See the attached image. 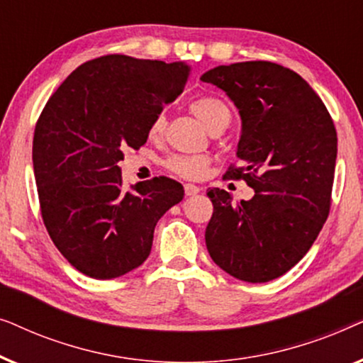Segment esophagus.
<instances>
[{"instance_id":"obj_1","label":"esophagus","mask_w":363,"mask_h":363,"mask_svg":"<svg viewBox=\"0 0 363 363\" xmlns=\"http://www.w3.org/2000/svg\"><path fill=\"white\" fill-rule=\"evenodd\" d=\"M200 190H201L200 186L191 185V183H186V185H185V195H186V196H193V195H196V193H200Z\"/></svg>"}]
</instances>
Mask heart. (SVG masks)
<instances>
[{"instance_id":"b5f03b06","label":"heart","mask_w":363,"mask_h":363,"mask_svg":"<svg viewBox=\"0 0 363 363\" xmlns=\"http://www.w3.org/2000/svg\"><path fill=\"white\" fill-rule=\"evenodd\" d=\"M191 112L195 113L205 128L210 133H216L230 125L231 111L221 99L205 96L198 97L191 102ZM167 127L165 112L155 113V117L150 121L148 125V137L157 140L163 135ZM165 167L177 177L186 178V180H198L205 175L208 168V158L203 155H173L165 160Z\"/></svg>"}]
</instances>
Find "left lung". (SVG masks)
<instances>
[{
    "label": "left lung",
    "mask_w": 363,
    "mask_h": 363,
    "mask_svg": "<svg viewBox=\"0 0 363 363\" xmlns=\"http://www.w3.org/2000/svg\"><path fill=\"white\" fill-rule=\"evenodd\" d=\"M201 81L223 89L241 116L236 155L242 165L228 167L225 178L256 191L236 205L225 190L206 191L213 203L208 252L236 279L272 281L306 256L329 216L334 121L314 89L276 62L218 66Z\"/></svg>",
    "instance_id": "1"
}]
</instances>
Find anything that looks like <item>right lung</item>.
Returning a JSON list of instances; mask_svg holds the SVG:
<instances>
[{"label": "right lung", "instance_id": "add662e5", "mask_svg": "<svg viewBox=\"0 0 363 363\" xmlns=\"http://www.w3.org/2000/svg\"><path fill=\"white\" fill-rule=\"evenodd\" d=\"M186 64L108 54L84 62L49 97L36 122L33 165L44 226L61 255L94 279L147 259L160 218L183 200L167 177L122 188L127 147L185 89Z\"/></svg>", "mask_w": 363, "mask_h": 363}]
</instances>
